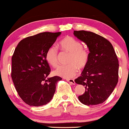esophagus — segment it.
I'll return each instance as SVG.
<instances>
[{"mask_svg":"<svg viewBox=\"0 0 129 129\" xmlns=\"http://www.w3.org/2000/svg\"><path fill=\"white\" fill-rule=\"evenodd\" d=\"M67 81L69 83H70V84H73V85L75 84V81L74 80H73V79H67Z\"/></svg>","mask_w":129,"mask_h":129,"instance_id":"esophagus-1","label":"esophagus"}]
</instances>
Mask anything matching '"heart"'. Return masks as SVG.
Masks as SVG:
<instances>
[{"instance_id":"b5f03b06","label":"heart","mask_w":129,"mask_h":129,"mask_svg":"<svg viewBox=\"0 0 129 129\" xmlns=\"http://www.w3.org/2000/svg\"><path fill=\"white\" fill-rule=\"evenodd\" d=\"M58 46L62 52L69 54L66 66H61L54 71V74L66 78L74 77L78 73V69L84 70L89 62V53L83 48L80 41L72 37L66 36L59 42ZM46 62L53 67L59 66V55L54 46H50L45 53Z\"/></svg>"}]
</instances>
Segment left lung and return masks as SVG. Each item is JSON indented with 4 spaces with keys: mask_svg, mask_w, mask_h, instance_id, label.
<instances>
[{
    "mask_svg": "<svg viewBox=\"0 0 129 129\" xmlns=\"http://www.w3.org/2000/svg\"><path fill=\"white\" fill-rule=\"evenodd\" d=\"M74 35L89 49V62L81 75L75 80L85 86V92L78 97L86 105L104 103L118 82L119 63L113 45L107 39L92 32L74 30Z\"/></svg>",
    "mask_w": 129,
    "mask_h": 129,
    "instance_id": "left-lung-1",
    "label": "left lung"
}]
</instances>
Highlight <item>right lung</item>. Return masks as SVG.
I'll list each match as a JSON object with an SVG mask.
<instances>
[{"label": "right lung", "mask_w": 129, "mask_h": 129, "mask_svg": "<svg viewBox=\"0 0 129 129\" xmlns=\"http://www.w3.org/2000/svg\"><path fill=\"white\" fill-rule=\"evenodd\" d=\"M60 32H42L21 41L12 58V80L21 99L30 106L47 104L53 99L56 84L62 78H48L51 69L45 59L48 48L56 42Z\"/></svg>", "instance_id": "1"}]
</instances>
